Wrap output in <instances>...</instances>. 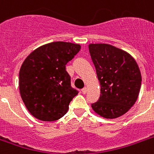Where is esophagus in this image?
<instances>
[{"mask_svg":"<svg viewBox=\"0 0 154 154\" xmlns=\"http://www.w3.org/2000/svg\"><path fill=\"white\" fill-rule=\"evenodd\" d=\"M82 93H83V94H86V92H87V89H86V88H85V87H84L82 90Z\"/></svg>","mask_w":154,"mask_h":154,"instance_id":"esophagus-1","label":"esophagus"}]
</instances>
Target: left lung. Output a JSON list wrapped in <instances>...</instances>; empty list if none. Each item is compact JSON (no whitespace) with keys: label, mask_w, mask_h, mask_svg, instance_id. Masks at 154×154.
<instances>
[{"label":"left lung","mask_w":154,"mask_h":154,"mask_svg":"<svg viewBox=\"0 0 154 154\" xmlns=\"http://www.w3.org/2000/svg\"><path fill=\"white\" fill-rule=\"evenodd\" d=\"M89 51L101 86L100 98L91 104L93 110L106 119L123 116L139 95L141 75L137 62L109 44H90Z\"/></svg>","instance_id":"left-lung-1"}]
</instances>
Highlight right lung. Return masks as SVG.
<instances>
[{
  "label": "right lung",
  "mask_w": 154,
  "mask_h": 154,
  "mask_svg": "<svg viewBox=\"0 0 154 154\" xmlns=\"http://www.w3.org/2000/svg\"><path fill=\"white\" fill-rule=\"evenodd\" d=\"M81 46L53 42L35 49L22 64L19 90L30 113L43 121H54L65 115L79 91L72 87L67 63L79 52Z\"/></svg>",
  "instance_id": "add662e5"
}]
</instances>
